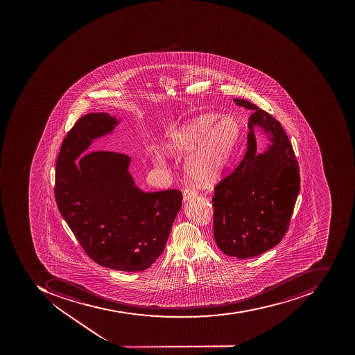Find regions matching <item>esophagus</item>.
<instances>
[{"instance_id":"34e87169","label":"esophagus","mask_w":355,"mask_h":355,"mask_svg":"<svg viewBox=\"0 0 355 355\" xmlns=\"http://www.w3.org/2000/svg\"><path fill=\"white\" fill-rule=\"evenodd\" d=\"M196 196V192L192 189L187 188L184 191V201H189V200L192 199L194 196Z\"/></svg>"}]
</instances>
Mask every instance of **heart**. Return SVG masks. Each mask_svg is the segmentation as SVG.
Here are the masks:
<instances>
[{
	"mask_svg": "<svg viewBox=\"0 0 355 355\" xmlns=\"http://www.w3.org/2000/svg\"><path fill=\"white\" fill-rule=\"evenodd\" d=\"M217 121L213 114L198 116L169 137L165 151L171 155L192 154L187 173L194 184L207 186L214 182L226 167L239 137V125L232 117ZM163 155L156 156L161 166Z\"/></svg>",
	"mask_w": 355,
	"mask_h": 355,
	"instance_id": "heart-1",
	"label": "heart"
}]
</instances>
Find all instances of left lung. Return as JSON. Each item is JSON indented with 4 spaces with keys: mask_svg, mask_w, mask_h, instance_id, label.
Masks as SVG:
<instances>
[{
    "mask_svg": "<svg viewBox=\"0 0 355 355\" xmlns=\"http://www.w3.org/2000/svg\"><path fill=\"white\" fill-rule=\"evenodd\" d=\"M236 105L253 112L247 152L239 165L215 187L214 238L228 257L249 259L279 243L289 228L300 191V169L291 142L279 121L243 98ZM272 144L257 153L254 128Z\"/></svg>",
    "mask_w": 355,
    "mask_h": 355,
    "instance_id": "obj_1",
    "label": "left lung"
}]
</instances>
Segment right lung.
<instances>
[{"mask_svg": "<svg viewBox=\"0 0 355 355\" xmlns=\"http://www.w3.org/2000/svg\"><path fill=\"white\" fill-rule=\"evenodd\" d=\"M119 123L107 113L79 119L60 146L54 193L60 214L89 257L107 268L141 272L162 254L182 194L171 189L142 191L129 173L128 155L87 153Z\"/></svg>", "mask_w": 355, "mask_h": 355, "instance_id": "right-lung-1", "label": "right lung"}]
</instances>
